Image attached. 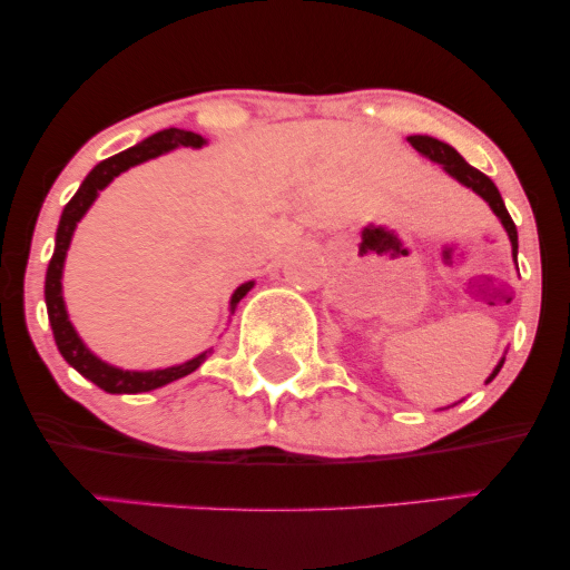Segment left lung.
I'll return each instance as SVG.
<instances>
[{"mask_svg": "<svg viewBox=\"0 0 570 570\" xmlns=\"http://www.w3.org/2000/svg\"><path fill=\"white\" fill-rule=\"evenodd\" d=\"M407 141L412 144V147L417 149V153L426 155L429 160L440 163V166H442L444 171H448L450 176H453V179L461 181V185L472 187L474 193L480 195L482 200H488V203H490V208H493L495 217H499V219H501V225L507 227L509 240H512V252H514V257H517V227H514L512 217H509L507 206H503L499 187H495L493 181H490V176H485L482 171H476L474 166H469V163L463 160L461 155H458L455 149L450 147V144H444V141H440V139H431V136H410ZM501 364H503V362H501ZM501 364H499V367H495L493 375H490V381H493V377L499 375Z\"/></svg>", "mask_w": 570, "mask_h": 570, "instance_id": "left-lung-1", "label": "left lung"}]
</instances>
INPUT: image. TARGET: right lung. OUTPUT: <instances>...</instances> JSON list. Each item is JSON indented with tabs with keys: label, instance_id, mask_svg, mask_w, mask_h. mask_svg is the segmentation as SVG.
<instances>
[{
	"label": "right lung",
	"instance_id": "right-lung-1",
	"mask_svg": "<svg viewBox=\"0 0 570 570\" xmlns=\"http://www.w3.org/2000/svg\"><path fill=\"white\" fill-rule=\"evenodd\" d=\"M200 144L206 141H203V136L193 134V130H179V128L160 130V134L149 136V139L136 144V147L126 149V153L112 155V158L98 163L94 171L85 176V181L75 193V198L63 206L61 222H58V233H56V252L53 257H50L48 276H45V303H48V318H50V326H53V337H56L58 351H61V356L67 358L71 367L80 372L82 377H88L90 383H96L98 389H104L107 394H141V391H153L166 383L179 381V377H185L189 372L200 367L206 353L189 358V362L179 364V367L153 370V372L117 370V367H109V364H104L101 358H96L94 353L85 348L82 340L77 337L75 326L69 324L67 307H63V297H61V271H63V257H67L71 233H75L77 222L82 219V214L90 208V203L96 200V195L101 193V189L107 187L117 174L128 171L130 166H139V163L149 158H158V155L168 153V149L174 147H200ZM252 286H254L252 281H248V284H240L233 294L230 307L238 305Z\"/></svg>",
	"mask_w": 570,
	"mask_h": 570
}]
</instances>
